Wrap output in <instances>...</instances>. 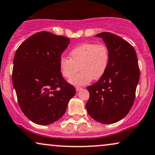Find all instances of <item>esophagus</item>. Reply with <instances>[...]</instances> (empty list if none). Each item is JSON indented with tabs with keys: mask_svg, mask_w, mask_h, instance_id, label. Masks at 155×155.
Instances as JSON below:
<instances>
[{
	"mask_svg": "<svg viewBox=\"0 0 155 155\" xmlns=\"http://www.w3.org/2000/svg\"><path fill=\"white\" fill-rule=\"evenodd\" d=\"M82 89L81 87H76V91H80V90H81Z\"/></svg>",
	"mask_w": 155,
	"mask_h": 155,
	"instance_id": "obj_1",
	"label": "esophagus"
}]
</instances>
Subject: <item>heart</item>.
I'll list each match as a JSON object with an SVG mask.
<instances>
[{"label":"heart","mask_w":155,"mask_h":155,"mask_svg":"<svg viewBox=\"0 0 155 155\" xmlns=\"http://www.w3.org/2000/svg\"><path fill=\"white\" fill-rule=\"evenodd\" d=\"M70 58L61 57L59 68L62 76L70 79L78 70L81 71L69 80L71 84L82 86L92 79L102 77L108 67L109 54L104 44L87 43L75 47L69 53Z\"/></svg>","instance_id":"b5f03b06"}]
</instances>
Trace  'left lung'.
Segmentation results:
<instances>
[{"label":"left lung","mask_w":155,"mask_h":155,"mask_svg":"<svg viewBox=\"0 0 155 155\" xmlns=\"http://www.w3.org/2000/svg\"><path fill=\"white\" fill-rule=\"evenodd\" d=\"M109 54L108 67L97 83L87 87L89 99L86 108L98 122L110 124L127 116L132 108L140 80V68L134 48L117 35L103 32Z\"/></svg>","instance_id":"left-lung-1"}]
</instances>
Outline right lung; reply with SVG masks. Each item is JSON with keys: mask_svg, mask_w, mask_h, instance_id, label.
<instances>
[{"mask_svg": "<svg viewBox=\"0 0 155 155\" xmlns=\"http://www.w3.org/2000/svg\"><path fill=\"white\" fill-rule=\"evenodd\" d=\"M69 43L66 37L41 31L23 42L15 54L12 82L18 101L26 117L37 124L59 119L76 94L59 68Z\"/></svg>", "mask_w": 155, "mask_h": 155, "instance_id": "right-lung-1", "label": "right lung"}]
</instances>
